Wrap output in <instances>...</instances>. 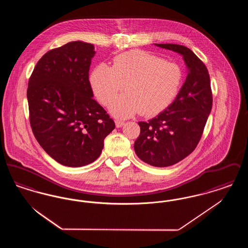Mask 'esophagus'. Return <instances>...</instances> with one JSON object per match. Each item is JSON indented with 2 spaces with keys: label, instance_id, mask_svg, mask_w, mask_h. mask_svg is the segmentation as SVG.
<instances>
[{
  "label": "esophagus",
  "instance_id": "34e87169",
  "mask_svg": "<svg viewBox=\"0 0 248 248\" xmlns=\"http://www.w3.org/2000/svg\"><path fill=\"white\" fill-rule=\"evenodd\" d=\"M115 124H116V127H122L124 124V122L122 120H115Z\"/></svg>",
  "mask_w": 248,
  "mask_h": 248
}]
</instances>
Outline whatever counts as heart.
<instances>
[{"label": "heart", "mask_w": 248, "mask_h": 248, "mask_svg": "<svg viewBox=\"0 0 248 248\" xmlns=\"http://www.w3.org/2000/svg\"><path fill=\"white\" fill-rule=\"evenodd\" d=\"M182 79L183 72L177 63L133 50L117 56L112 67L105 63L95 66L90 84L104 105L125 87L126 92L112 101L109 111L119 118H127L139 111L150 116L164 110L175 100Z\"/></svg>", "instance_id": "obj_1"}]
</instances>
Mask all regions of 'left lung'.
Wrapping results in <instances>:
<instances>
[{"instance_id":"left-lung-1","label":"left lung","mask_w":248,"mask_h":248,"mask_svg":"<svg viewBox=\"0 0 248 248\" xmlns=\"http://www.w3.org/2000/svg\"><path fill=\"white\" fill-rule=\"evenodd\" d=\"M182 56L185 83L175 100L154 118L140 122V135L134 144L138 157L148 165L166 167L191 154L200 140L212 108L210 77L205 65L188 47L154 44Z\"/></svg>"}]
</instances>
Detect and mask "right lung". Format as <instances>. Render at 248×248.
<instances>
[{"label": "right lung", "mask_w": 248, "mask_h": 248, "mask_svg": "<svg viewBox=\"0 0 248 248\" xmlns=\"http://www.w3.org/2000/svg\"><path fill=\"white\" fill-rule=\"evenodd\" d=\"M92 44L74 41L50 50L37 63L27 97L34 137L58 163L80 167L94 162L113 120L94 98L89 68Z\"/></svg>", "instance_id": "1"}]
</instances>
